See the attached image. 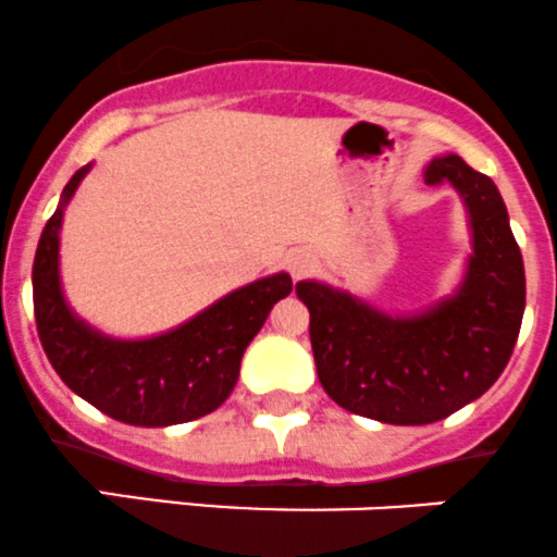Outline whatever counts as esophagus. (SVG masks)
<instances>
[{"mask_svg": "<svg viewBox=\"0 0 557 557\" xmlns=\"http://www.w3.org/2000/svg\"><path fill=\"white\" fill-rule=\"evenodd\" d=\"M312 267H315V258H312V252L307 250H294L288 252V258H285V269H288L294 280L307 277V274L312 272Z\"/></svg>", "mask_w": 557, "mask_h": 557, "instance_id": "34e87169", "label": "esophagus"}]
</instances>
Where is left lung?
<instances>
[{
  "label": "left lung",
  "mask_w": 557,
  "mask_h": 557,
  "mask_svg": "<svg viewBox=\"0 0 557 557\" xmlns=\"http://www.w3.org/2000/svg\"><path fill=\"white\" fill-rule=\"evenodd\" d=\"M424 180L451 182L471 214L473 256L451 299L392 318L329 285L296 283L321 386L383 424H433L482 397L509 364L525 312L522 252L493 180L457 154L433 160Z\"/></svg>",
  "instance_id": "left-lung-1"
}]
</instances>
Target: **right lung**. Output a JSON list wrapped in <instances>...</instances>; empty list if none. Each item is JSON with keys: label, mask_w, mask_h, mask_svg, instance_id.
Returning <instances> with one entry per match:
<instances>
[{"label": "right lung", "mask_w": 557, "mask_h": 557, "mask_svg": "<svg viewBox=\"0 0 557 557\" xmlns=\"http://www.w3.org/2000/svg\"><path fill=\"white\" fill-rule=\"evenodd\" d=\"M86 171L89 165L67 182L35 252L32 296L42 350L78 397L116 422L169 428L201 419L234 392L242 354L294 283L288 274L263 277L223 296L185 326L152 339L124 343L102 337L70 312L59 288L62 209Z\"/></svg>", "instance_id": "add662e5"}]
</instances>
